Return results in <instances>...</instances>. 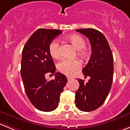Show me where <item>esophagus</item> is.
I'll list each match as a JSON object with an SVG mask.
<instances>
[{
    "label": "esophagus",
    "mask_w": 130,
    "mask_h": 130,
    "mask_svg": "<svg viewBox=\"0 0 130 130\" xmlns=\"http://www.w3.org/2000/svg\"><path fill=\"white\" fill-rule=\"evenodd\" d=\"M67 79H68V80H71V77H70V76H67Z\"/></svg>",
    "instance_id": "obj_1"
}]
</instances>
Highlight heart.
<instances>
[{
  "label": "heart",
  "mask_w": 130,
  "mask_h": 130,
  "mask_svg": "<svg viewBox=\"0 0 130 130\" xmlns=\"http://www.w3.org/2000/svg\"><path fill=\"white\" fill-rule=\"evenodd\" d=\"M67 39L71 43L76 50H78V55L82 57L87 55V52L85 50L86 41L84 38L77 34L69 36ZM49 53L53 58H57L60 55L59 44L57 40H54L49 45ZM81 67V63L78 60L63 59L58 63V70L62 73L67 75H71Z\"/></svg>",
  "instance_id": "b5f03b06"
}]
</instances>
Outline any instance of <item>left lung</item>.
I'll use <instances>...</instances> for the list:
<instances>
[{
  "mask_svg": "<svg viewBox=\"0 0 130 130\" xmlns=\"http://www.w3.org/2000/svg\"><path fill=\"white\" fill-rule=\"evenodd\" d=\"M76 32L86 36L91 45V57L83 74L90 76L87 83L78 79L75 105L84 112L94 110L103 104L113 81V55L108 41L101 32L94 29H80Z\"/></svg>",
  "mask_w": 130,
  "mask_h": 130,
  "instance_id": "1",
  "label": "left lung"
}]
</instances>
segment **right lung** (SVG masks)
<instances>
[{
	"instance_id": "right-lung-1",
	"label": "right lung",
	"mask_w": 130,
	"mask_h": 130,
	"mask_svg": "<svg viewBox=\"0 0 130 130\" xmlns=\"http://www.w3.org/2000/svg\"><path fill=\"white\" fill-rule=\"evenodd\" d=\"M62 31L39 29L29 38L22 51L21 76L25 91L32 104L39 110L51 112L57 108L60 93L67 83V78L55 73L56 68L49 53V45ZM55 79L48 81L46 74Z\"/></svg>"
}]
</instances>
